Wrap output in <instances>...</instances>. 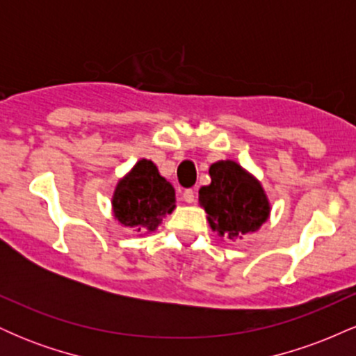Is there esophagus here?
I'll return each instance as SVG.
<instances>
[{"label":"esophagus","instance_id":"obj_1","mask_svg":"<svg viewBox=\"0 0 356 356\" xmlns=\"http://www.w3.org/2000/svg\"><path fill=\"white\" fill-rule=\"evenodd\" d=\"M182 197H184V201H186L187 204H192V202L195 201V192L192 191V189H186V191H184Z\"/></svg>","mask_w":356,"mask_h":356}]
</instances>
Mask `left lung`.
Returning a JSON list of instances; mask_svg holds the SVG:
<instances>
[{"mask_svg": "<svg viewBox=\"0 0 356 356\" xmlns=\"http://www.w3.org/2000/svg\"><path fill=\"white\" fill-rule=\"evenodd\" d=\"M209 186L199 189V204L220 238L241 239L266 222L271 206L254 175L234 161L216 162L209 167Z\"/></svg>", "mask_w": 356, "mask_h": 356, "instance_id": "1", "label": "left lung"}]
</instances>
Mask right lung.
I'll list each match as a JSON object with an SVG mask.
<instances>
[{
    "mask_svg": "<svg viewBox=\"0 0 356 356\" xmlns=\"http://www.w3.org/2000/svg\"><path fill=\"white\" fill-rule=\"evenodd\" d=\"M175 207V191L152 161L142 159L118 181L112 195L113 216L122 226L152 232Z\"/></svg>",
    "mask_w": 356,
    "mask_h": 356,
    "instance_id": "right-lung-1",
    "label": "right lung"
}]
</instances>
